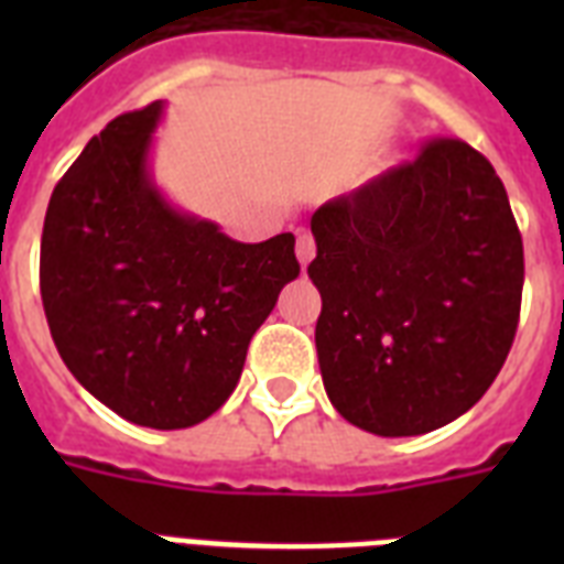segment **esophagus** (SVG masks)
<instances>
[{
    "label": "esophagus",
    "mask_w": 564,
    "mask_h": 564,
    "mask_svg": "<svg viewBox=\"0 0 564 564\" xmlns=\"http://www.w3.org/2000/svg\"><path fill=\"white\" fill-rule=\"evenodd\" d=\"M295 254H299V263L301 269H307L310 260L316 257V239H313V234H299V242H295Z\"/></svg>",
    "instance_id": "esophagus-1"
}]
</instances>
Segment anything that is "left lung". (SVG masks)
<instances>
[{"label":"left lung","mask_w":564,"mask_h":564,"mask_svg":"<svg viewBox=\"0 0 564 564\" xmlns=\"http://www.w3.org/2000/svg\"><path fill=\"white\" fill-rule=\"evenodd\" d=\"M318 369L336 412L421 436L468 412L503 369L524 286L507 189L463 140H433L313 213Z\"/></svg>","instance_id":"8db88e82"}]
</instances>
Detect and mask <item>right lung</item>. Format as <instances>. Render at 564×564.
<instances>
[{"label":"right lung","instance_id":"obj_1","mask_svg":"<svg viewBox=\"0 0 564 564\" xmlns=\"http://www.w3.org/2000/svg\"><path fill=\"white\" fill-rule=\"evenodd\" d=\"M166 101L122 113L48 198L40 295L61 360L108 410L152 430L210 419L301 272L295 237L237 242L152 175Z\"/></svg>","mask_w":564,"mask_h":564}]
</instances>
